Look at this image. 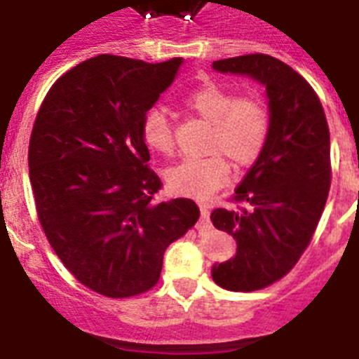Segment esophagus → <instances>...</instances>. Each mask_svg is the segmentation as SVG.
Here are the masks:
<instances>
[{
	"label": "esophagus",
	"mask_w": 359,
	"mask_h": 359,
	"mask_svg": "<svg viewBox=\"0 0 359 359\" xmlns=\"http://www.w3.org/2000/svg\"><path fill=\"white\" fill-rule=\"evenodd\" d=\"M199 210H201V217H199L198 224H196V228H198L199 231L203 230H210V212H208V207H205V205H201L199 207Z\"/></svg>",
	"instance_id": "obj_1"
}]
</instances>
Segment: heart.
Masks as SVG:
<instances>
[{
	"mask_svg": "<svg viewBox=\"0 0 359 359\" xmlns=\"http://www.w3.org/2000/svg\"><path fill=\"white\" fill-rule=\"evenodd\" d=\"M185 106L212 123L208 158H189L165 172V182L174 192L207 199L230 177V165L244 169L262 154L269 135V115L264 102L255 97H236L228 88L205 84L185 98ZM142 135L149 149L172 154L174 135L169 116L161 109H149L142 123ZM223 154L222 157L220 154Z\"/></svg>",
	"mask_w": 359,
	"mask_h": 359,
	"instance_id": "1",
	"label": "heart"
}]
</instances>
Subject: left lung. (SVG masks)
I'll return each instance as SVG.
<instances>
[{"label": "left lung", "instance_id": "obj_1", "mask_svg": "<svg viewBox=\"0 0 359 359\" xmlns=\"http://www.w3.org/2000/svg\"><path fill=\"white\" fill-rule=\"evenodd\" d=\"M215 72L248 75L268 95L269 135L259 160L236 190V210L215 208L217 230L237 243L233 259L212 266L228 291H255L280 280L315 233L331 187V142L325 113L309 82L264 53L230 57Z\"/></svg>", "mask_w": 359, "mask_h": 359}]
</instances>
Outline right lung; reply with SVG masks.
Masks as SVG:
<instances>
[{
    "label": "right lung",
    "instance_id": "right-lung-1",
    "mask_svg": "<svg viewBox=\"0 0 359 359\" xmlns=\"http://www.w3.org/2000/svg\"><path fill=\"white\" fill-rule=\"evenodd\" d=\"M182 62L91 57L57 79L32 129L28 167L41 226L69 273L104 297L151 290L167 246L199 219L192 199H152L161 182L142 135Z\"/></svg>",
    "mask_w": 359,
    "mask_h": 359
}]
</instances>
